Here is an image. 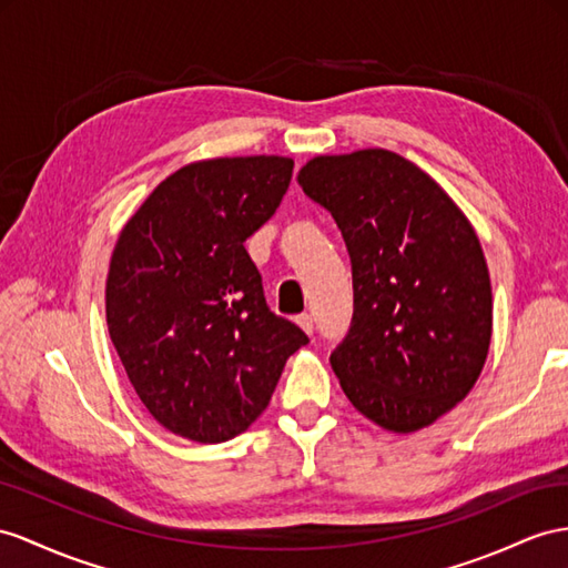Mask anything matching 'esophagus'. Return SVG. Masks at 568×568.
<instances>
[{"mask_svg": "<svg viewBox=\"0 0 568 568\" xmlns=\"http://www.w3.org/2000/svg\"><path fill=\"white\" fill-rule=\"evenodd\" d=\"M295 322H297V326H300L304 333H307V336H312L314 322H312V316H310V314H300V316L295 318Z\"/></svg>", "mask_w": 568, "mask_h": 568, "instance_id": "34e87169", "label": "esophagus"}]
</instances>
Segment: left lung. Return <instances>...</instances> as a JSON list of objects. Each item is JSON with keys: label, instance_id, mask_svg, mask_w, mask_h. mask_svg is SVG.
<instances>
[{"label": "left lung", "instance_id": "obj_1", "mask_svg": "<svg viewBox=\"0 0 568 568\" xmlns=\"http://www.w3.org/2000/svg\"><path fill=\"white\" fill-rule=\"evenodd\" d=\"M297 182L333 215L353 264V324L331 353L343 394L386 432L434 425L489 353L491 283L475 227L386 149L316 155Z\"/></svg>", "mask_w": 568, "mask_h": 568}]
</instances>
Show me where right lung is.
<instances>
[{
  "label": "right lung",
  "mask_w": 568,
  "mask_h": 568,
  "mask_svg": "<svg viewBox=\"0 0 568 568\" xmlns=\"http://www.w3.org/2000/svg\"><path fill=\"white\" fill-rule=\"evenodd\" d=\"M283 155L196 160L122 227L105 314L114 351L155 423L199 444L242 434L266 410L287 357L310 338L266 307L246 237L281 206Z\"/></svg>",
  "instance_id": "add662e5"
}]
</instances>
